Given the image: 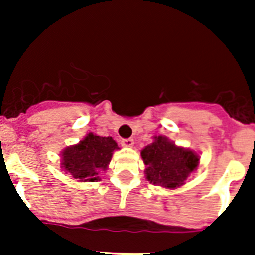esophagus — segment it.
<instances>
[{
  "label": "esophagus",
  "instance_id": "esophagus-1",
  "mask_svg": "<svg viewBox=\"0 0 255 255\" xmlns=\"http://www.w3.org/2000/svg\"><path fill=\"white\" fill-rule=\"evenodd\" d=\"M121 145L126 148H131L132 145H134V139H123V140H121Z\"/></svg>",
  "mask_w": 255,
  "mask_h": 255
}]
</instances>
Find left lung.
Here are the masks:
<instances>
[{"label": "left lung", "instance_id": "1", "mask_svg": "<svg viewBox=\"0 0 255 255\" xmlns=\"http://www.w3.org/2000/svg\"><path fill=\"white\" fill-rule=\"evenodd\" d=\"M145 164V179L164 189L180 188L199 167V154L176 145L167 136H153V143L140 152Z\"/></svg>", "mask_w": 255, "mask_h": 255}]
</instances>
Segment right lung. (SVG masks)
<instances>
[{
  "mask_svg": "<svg viewBox=\"0 0 255 255\" xmlns=\"http://www.w3.org/2000/svg\"><path fill=\"white\" fill-rule=\"evenodd\" d=\"M120 149L111 136H98L89 132L75 145L61 152V170L80 182L100 181L108 168L115 150Z\"/></svg>",
  "mask_w": 255,
  "mask_h": 255,
  "instance_id": "add662e5",
  "label": "right lung"
}]
</instances>
